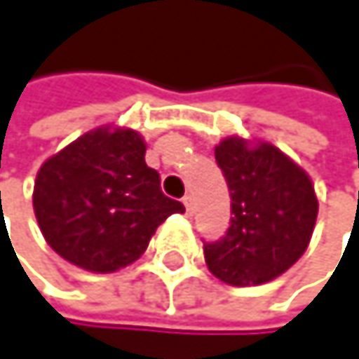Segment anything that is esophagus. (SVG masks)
Returning a JSON list of instances; mask_svg holds the SVG:
<instances>
[{
  "label": "esophagus",
  "instance_id": "obj_1",
  "mask_svg": "<svg viewBox=\"0 0 359 359\" xmlns=\"http://www.w3.org/2000/svg\"><path fill=\"white\" fill-rule=\"evenodd\" d=\"M183 204H185L187 217H191V215H194V210H196V202H194V196H185V198H183Z\"/></svg>",
  "mask_w": 359,
  "mask_h": 359
}]
</instances>
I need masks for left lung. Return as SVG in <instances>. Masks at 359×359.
Here are the masks:
<instances>
[{"label": "left lung", "instance_id": "obj_1", "mask_svg": "<svg viewBox=\"0 0 359 359\" xmlns=\"http://www.w3.org/2000/svg\"><path fill=\"white\" fill-rule=\"evenodd\" d=\"M232 219L223 238L204 243L208 270L229 285H259L292 268L309 247L317 196L309 174L268 142L225 138L215 149Z\"/></svg>", "mask_w": 359, "mask_h": 359}]
</instances>
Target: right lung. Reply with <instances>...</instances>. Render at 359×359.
<instances>
[{
	"label": "right lung",
	"mask_w": 359,
	"mask_h": 359,
	"mask_svg": "<svg viewBox=\"0 0 359 359\" xmlns=\"http://www.w3.org/2000/svg\"><path fill=\"white\" fill-rule=\"evenodd\" d=\"M134 130L100 127L46 159L34 210L46 243L69 264L114 272L136 262L155 229L185 206L161 191Z\"/></svg>",
	"instance_id": "1"
}]
</instances>
